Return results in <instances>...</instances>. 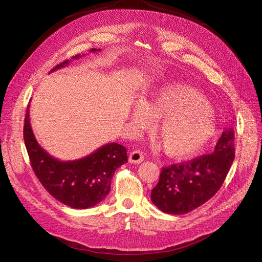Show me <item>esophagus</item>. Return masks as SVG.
Instances as JSON below:
<instances>
[{
  "label": "esophagus",
  "instance_id": "esophagus-1",
  "mask_svg": "<svg viewBox=\"0 0 262 262\" xmlns=\"http://www.w3.org/2000/svg\"><path fill=\"white\" fill-rule=\"evenodd\" d=\"M144 161V154L141 150H133L129 155V162L132 164H140Z\"/></svg>",
  "mask_w": 262,
  "mask_h": 262
}]
</instances>
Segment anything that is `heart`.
Here are the masks:
<instances>
[{"label":"heart","instance_id":"b5f03b06","mask_svg":"<svg viewBox=\"0 0 262 262\" xmlns=\"http://www.w3.org/2000/svg\"><path fill=\"white\" fill-rule=\"evenodd\" d=\"M160 119L158 141L172 157L191 156L207 146L216 133V119L203 94L185 85H168L156 91L146 102L139 101L131 110L138 130Z\"/></svg>","mask_w":262,"mask_h":262}]
</instances>
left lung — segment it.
<instances>
[{
    "mask_svg": "<svg viewBox=\"0 0 262 262\" xmlns=\"http://www.w3.org/2000/svg\"><path fill=\"white\" fill-rule=\"evenodd\" d=\"M234 131H223L209 155L163 167L150 200L167 214L181 215L210 200L223 185L235 158Z\"/></svg>",
    "mask_w": 262,
    "mask_h": 262,
    "instance_id": "left-lung-1",
    "label": "left lung"
}]
</instances>
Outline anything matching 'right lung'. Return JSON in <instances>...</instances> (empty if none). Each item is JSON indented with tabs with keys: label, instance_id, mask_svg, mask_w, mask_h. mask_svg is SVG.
<instances>
[{
	"label": "right lung",
	"instance_id": "obj_1",
	"mask_svg": "<svg viewBox=\"0 0 262 262\" xmlns=\"http://www.w3.org/2000/svg\"><path fill=\"white\" fill-rule=\"evenodd\" d=\"M92 52L98 51L92 49ZM81 58V54L72 59ZM63 61L51 70L68 66ZM24 141L31 168L41 185L54 199L73 209H89L98 204L110 191L117 168L128 162L126 149L118 143L102 145L81 160L61 162L38 144L29 121V105L24 124Z\"/></svg>",
	"mask_w": 262,
	"mask_h": 262
}]
</instances>
